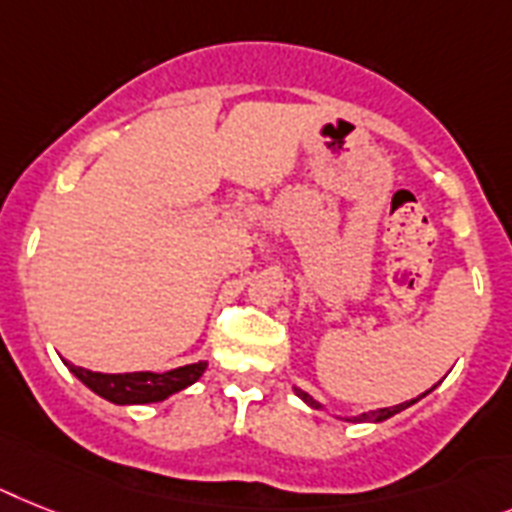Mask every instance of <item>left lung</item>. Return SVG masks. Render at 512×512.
Wrapping results in <instances>:
<instances>
[{"mask_svg":"<svg viewBox=\"0 0 512 512\" xmlns=\"http://www.w3.org/2000/svg\"><path fill=\"white\" fill-rule=\"evenodd\" d=\"M298 392V395H301L303 400H306L308 405H311V408H322V405L316 403L314 398H311V395H308V392H303V390H295ZM413 403V400H411ZM411 403H400V405H395V408H379V411H371V413H363V416H358V418H348V421H384V418H390V416H395V413H400L403 411V408H408V405Z\"/></svg>","mask_w":512,"mask_h":512,"instance_id":"1","label":"left lung"}]
</instances>
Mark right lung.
<instances>
[{"mask_svg":"<svg viewBox=\"0 0 512 512\" xmlns=\"http://www.w3.org/2000/svg\"><path fill=\"white\" fill-rule=\"evenodd\" d=\"M70 371L80 382L91 387L96 395L112 400L117 405L130 403H159V400L170 398L175 392L185 390L188 384L196 382L206 371V363H190V366H180V369L164 371V374H154V371H133V374H99V371L80 369L67 363Z\"/></svg>","mask_w":512,"mask_h":512,"instance_id":"right-lung-1","label":"right lung"}]
</instances>
